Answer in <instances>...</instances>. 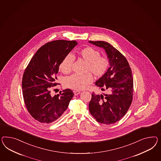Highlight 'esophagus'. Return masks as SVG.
<instances>
[{
    "mask_svg": "<svg viewBox=\"0 0 161 161\" xmlns=\"http://www.w3.org/2000/svg\"><path fill=\"white\" fill-rule=\"evenodd\" d=\"M80 93H81V92H80V91H76V90L74 91V94L75 96H77L78 94H80Z\"/></svg>",
    "mask_w": 161,
    "mask_h": 161,
    "instance_id": "1",
    "label": "esophagus"
}]
</instances>
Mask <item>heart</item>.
Instances as JSON below:
<instances>
[{
	"mask_svg": "<svg viewBox=\"0 0 161 161\" xmlns=\"http://www.w3.org/2000/svg\"><path fill=\"white\" fill-rule=\"evenodd\" d=\"M80 57L87 63L86 71L90 72L96 77L103 76L108 67L109 60L105 56H100L99 51L92 47L84 48L78 52ZM74 61L73 55L71 53L67 54L60 64V69L64 74H68L72 70ZM93 81L90 73L85 75L73 74L65 78L64 84L67 87L75 90L86 88Z\"/></svg>",
	"mask_w": 161,
	"mask_h": 161,
	"instance_id": "1",
	"label": "heart"
}]
</instances>
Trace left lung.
I'll list each match as a JSON object with an SVG mask.
<instances>
[{
  "mask_svg": "<svg viewBox=\"0 0 161 161\" xmlns=\"http://www.w3.org/2000/svg\"><path fill=\"white\" fill-rule=\"evenodd\" d=\"M104 49L109 67L96 83V86L109 94H92L89 110L100 123L109 125L119 121L130 108L133 97V78L126 58L110 44L103 41H88Z\"/></svg>",
  "mask_w": 161,
  "mask_h": 161,
  "instance_id": "obj_1",
  "label": "left lung"
}]
</instances>
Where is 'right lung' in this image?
Wrapping results in <instances>:
<instances>
[{
  "instance_id": "add662e5",
  "label": "right lung",
  "mask_w": 161,
  "mask_h": 161,
  "mask_svg": "<svg viewBox=\"0 0 161 161\" xmlns=\"http://www.w3.org/2000/svg\"><path fill=\"white\" fill-rule=\"evenodd\" d=\"M77 44L76 41L64 40L45 44L35 53L24 72L22 92L25 103L31 115L41 123L56 121L73 97L70 89L54 96H51L50 90L57 85L61 61Z\"/></svg>"
}]
</instances>
